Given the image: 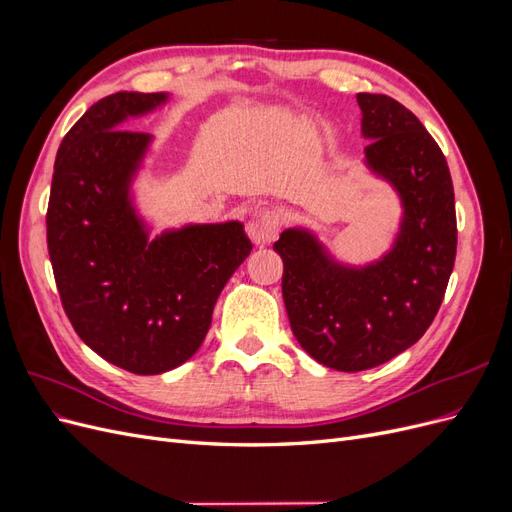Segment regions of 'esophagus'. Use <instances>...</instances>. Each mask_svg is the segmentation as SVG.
Returning <instances> with one entry per match:
<instances>
[{"label": "esophagus", "mask_w": 512, "mask_h": 512, "mask_svg": "<svg viewBox=\"0 0 512 512\" xmlns=\"http://www.w3.org/2000/svg\"><path fill=\"white\" fill-rule=\"evenodd\" d=\"M284 222H286V215L280 209H262L260 213L254 215L250 224H247V235L252 237L254 243L267 245L280 235Z\"/></svg>", "instance_id": "obj_1"}]
</instances>
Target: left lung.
Returning <instances> with one entry per match:
<instances>
[{
	"mask_svg": "<svg viewBox=\"0 0 512 512\" xmlns=\"http://www.w3.org/2000/svg\"><path fill=\"white\" fill-rule=\"evenodd\" d=\"M356 102L365 164L391 183L404 211L391 250L352 267L307 228H288L273 243L290 329L312 359L337 371L371 369L416 344L438 314L457 254L455 192L438 143L397 100L356 94Z\"/></svg>",
	"mask_w": 512,
	"mask_h": 512,
	"instance_id": "1",
	"label": "left lung"
}]
</instances>
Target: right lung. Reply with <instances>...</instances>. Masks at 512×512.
Instances as JSON below:
<instances>
[{
    "label": "right lung",
    "instance_id": "obj_1",
    "mask_svg": "<svg viewBox=\"0 0 512 512\" xmlns=\"http://www.w3.org/2000/svg\"><path fill=\"white\" fill-rule=\"evenodd\" d=\"M166 100V91H117L91 106L59 145L46 211L51 265L74 331L138 376L190 359L222 288L252 252L241 222L185 224L149 239L132 183L153 136L119 128Z\"/></svg>",
    "mask_w": 512,
    "mask_h": 512
}]
</instances>
